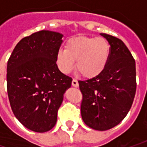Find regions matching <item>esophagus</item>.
I'll list each match as a JSON object with an SVG mask.
<instances>
[{
  "mask_svg": "<svg viewBox=\"0 0 147 147\" xmlns=\"http://www.w3.org/2000/svg\"><path fill=\"white\" fill-rule=\"evenodd\" d=\"M71 84H72V86L73 87H76V88H77L79 86V83L78 81L76 80H75V79H73L72 80V82H71Z\"/></svg>",
  "mask_w": 147,
  "mask_h": 147,
  "instance_id": "obj_1",
  "label": "esophagus"
}]
</instances>
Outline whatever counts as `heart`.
<instances>
[{"label": "heart", "mask_w": 147, "mask_h": 147, "mask_svg": "<svg viewBox=\"0 0 147 147\" xmlns=\"http://www.w3.org/2000/svg\"><path fill=\"white\" fill-rule=\"evenodd\" d=\"M111 45L102 37L77 36L68 40L65 49L56 54V64L64 74L70 73L76 67L82 76L93 79L102 73L108 63Z\"/></svg>", "instance_id": "heart-1"}]
</instances>
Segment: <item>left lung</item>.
<instances>
[{
	"label": "left lung",
	"mask_w": 147,
	"mask_h": 147,
	"mask_svg": "<svg viewBox=\"0 0 147 147\" xmlns=\"http://www.w3.org/2000/svg\"><path fill=\"white\" fill-rule=\"evenodd\" d=\"M111 45L108 63L97 77L79 80L83 98L84 122L95 130H108L119 124L132 107L137 89L136 64L124 43L101 33Z\"/></svg>",
	"instance_id": "left-lung-1"
}]
</instances>
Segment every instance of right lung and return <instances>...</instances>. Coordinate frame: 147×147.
I'll list each match as a JSON object with an SVG mask.
<instances>
[{
  "instance_id": "obj_1",
  "label": "right lung",
  "mask_w": 147,
  "mask_h": 147,
  "mask_svg": "<svg viewBox=\"0 0 147 147\" xmlns=\"http://www.w3.org/2000/svg\"><path fill=\"white\" fill-rule=\"evenodd\" d=\"M61 33L42 30L23 38L7 63V93L15 117L27 129L45 133L57 122L58 108L72 79L62 73L56 54Z\"/></svg>"
}]
</instances>
